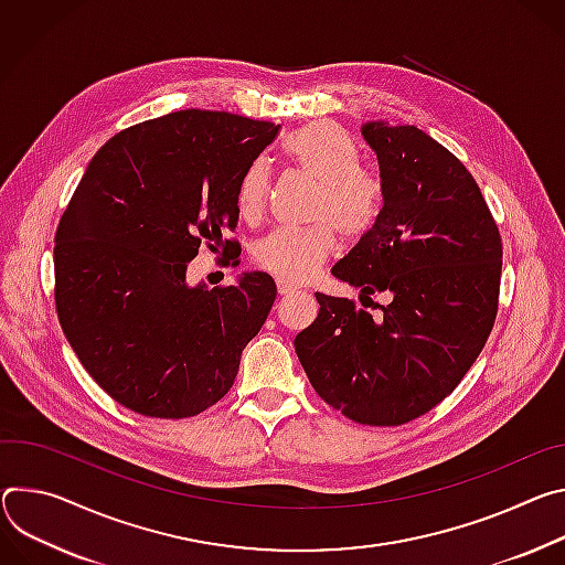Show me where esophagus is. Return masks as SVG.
Instances as JSON below:
<instances>
[{"instance_id": "1", "label": "esophagus", "mask_w": 565, "mask_h": 565, "mask_svg": "<svg viewBox=\"0 0 565 565\" xmlns=\"http://www.w3.org/2000/svg\"><path fill=\"white\" fill-rule=\"evenodd\" d=\"M296 289H298L296 285L285 282V280H278V294H280V296H289V294H294Z\"/></svg>"}]
</instances>
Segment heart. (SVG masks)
<instances>
[{
  "instance_id": "heart-1",
  "label": "heart",
  "mask_w": 565,
  "mask_h": 565,
  "mask_svg": "<svg viewBox=\"0 0 565 565\" xmlns=\"http://www.w3.org/2000/svg\"><path fill=\"white\" fill-rule=\"evenodd\" d=\"M282 152L291 166L319 183L307 228H276L256 244V263L280 280L307 282L337 250V235L345 242L363 239L384 211V183L359 166L354 139L332 120H311L294 130ZM271 170L265 159L250 163L237 183V213L246 222L263 217L269 198Z\"/></svg>"
}]
</instances>
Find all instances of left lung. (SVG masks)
<instances>
[{
	"label": "left lung",
	"mask_w": 565,
	"mask_h": 565,
	"mask_svg": "<svg viewBox=\"0 0 565 565\" xmlns=\"http://www.w3.org/2000/svg\"><path fill=\"white\" fill-rule=\"evenodd\" d=\"M380 161L382 217L332 276L386 294L377 315L317 294L294 345L319 397L367 426H399L440 404L482 352L498 311L503 244L462 161L415 125L361 128Z\"/></svg>",
	"instance_id": "8db88e82"
}]
</instances>
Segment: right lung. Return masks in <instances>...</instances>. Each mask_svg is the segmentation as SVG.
<instances>
[{
	"mask_svg": "<svg viewBox=\"0 0 565 565\" xmlns=\"http://www.w3.org/2000/svg\"><path fill=\"white\" fill-rule=\"evenodd\" d=\"M280 125L181 109L114 135L55 231V309L92 380L146 417H193L233 386L276 300L269 274L185 282L206 242L228 254L237 183ZM226 265L237 260H224Z\"/></svg>",
	"mask_w": 565,
	"mask_h": 565,
	"instance_id": "obj_1",
	"label": "right lung"
}]
</instances>
